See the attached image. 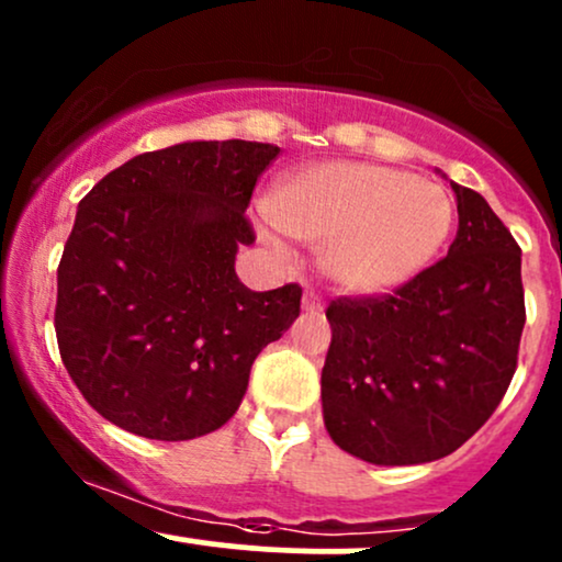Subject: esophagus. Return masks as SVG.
<instances>
[{"instance_id": "obj_1", "label": "esophagus", "mask_w": 562, "mask_h": 562, "mask_svg": "<svg viewBox=\"0 0 562 562\" xmlns=\"http://www.w3.org/2000/svg\"><path fill=\"white\" fill-rule=\"evenodd\" d=\"M303 308H306V312H322V299L317 293H312V290H308V293H303Z\"/></svg>"}]
</instances>
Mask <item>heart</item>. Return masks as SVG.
Listing matches in <instances>:
<instances>
[{
  "label": "heart",
  "mask_w": 562,
  "mask_h": 562,
  "mask_svg": "<svg viewBox=\"0 0 562 562\" xmlns=\"http://www.w3.org/2000/svg\"><path fill=\"white\" fill-rule=\"evenodd\" d=\"M269 218L285 235L322 245V267L351 293H385L415 280L454 227L447 187L378 164L335 160L274 184ZM267 240L274 235L267 232Z\"/></svg>",
  "instance_id": "heart-1"
}]
</instances>
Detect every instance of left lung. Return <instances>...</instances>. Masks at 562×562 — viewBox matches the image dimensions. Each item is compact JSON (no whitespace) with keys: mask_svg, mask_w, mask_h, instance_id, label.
Listing matches in <instances>:
<instances>
[{"mask_svg":"<svg viewBox=\"0 0 562 562\" xmlns=\"http://www.w3.org/2000/svg\"><path fill=\"white\" fill-rule=\"evenodd\" d=\"M451 190L460 227L447 259L391 295L327 306L325 428L372 465H423L460 449L518 364L520 248L483 195L457 182Z\"/></svg>","mask_w":562,"mask_h":562,"instance_id":"left-lung-1","label":"left lung"}]
</instances>
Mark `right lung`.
Listing matches in <instances>:
<instances>
[{
	"instance_id": "1",
	"label": "right lung",
	"mask_w": 562,
	"mask_h": 562,
	"mask_svg": "<svg viewBox=\"0 0 562 562\" xmlns=\"http://www.w3.org/2000/svg\"><path fill=\"white\" fill-rule=\"evenodd\" d=\"M263 142H179L102 177L57 267L55 333L81 396L119 428L190 441L240 406L250 367L301 312V288L254 293L235 256Z\"/></svg>"
}]
</instances>
